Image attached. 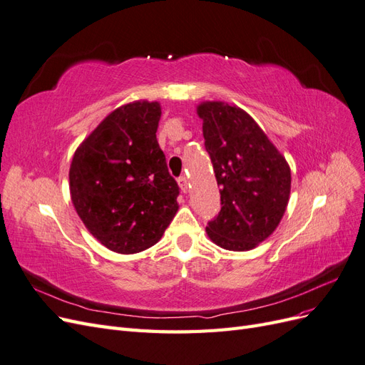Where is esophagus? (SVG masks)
<instances>
[{
  "label": "esophagus",
  "mask_w": 365,
  "mask_h": 365,
  "mask_svg": "<svg viewBox=\"0 0 365 365\" xmlns=\"http://www.w3.org/2000/svg\"><path fill=\"white\" fill-rule=\"evenodd\" d=\"M178 184H180V187H181V190H182L184 193H187V190H189V178H187L185 175H181L180 178H178Z\"/></svg>",
  "instance_id": "obj_1"
}]
</instances>
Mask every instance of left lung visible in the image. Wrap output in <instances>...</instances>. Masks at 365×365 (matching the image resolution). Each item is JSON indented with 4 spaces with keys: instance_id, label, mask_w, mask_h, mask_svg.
<instances>
[{
    "instance_id": "obj_1",
    "label": "left lung",
    "mask_w": 365,
    "mask_h": 365,
    "mask_svg": "<svg viewBox=\"0 0 365 365\" xmlns=\"http://www.w3.org/2000/svg\"><path fill=\"white\" fill-rule=\"evenodd\" d=\"M205 150L220 187V212L207 224L216 245L247 251L277 228L289 201L291 170L245 111L222 102L197 106Z\"/></svg>"
}]
</instances>
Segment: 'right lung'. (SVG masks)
I'll return each instance as SVG.
<instances>
[{
  "label": "right lung",
  "mask_w": 365,
  "mask_h": 365,
  "mask_svg": "<svg viewBox=\"0 0 365 365\" xmlns=\"http://www.w3.org/2000/svg\"><path fill=\"white\" fill-rule=\"evenodd\" d=\"M161 106L134 102L115 109L77 148L70 192L90 233L111 251L140 252L161 239L180 187L157 141Z\"/></svg>",
  "instance_id": "add662e5"
}]
</instances>
